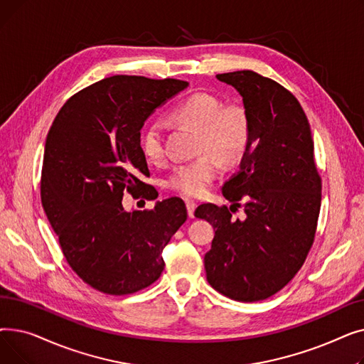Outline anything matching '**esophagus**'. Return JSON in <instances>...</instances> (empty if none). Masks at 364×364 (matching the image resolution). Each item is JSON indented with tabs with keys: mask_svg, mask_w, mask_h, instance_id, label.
I'll list each match as a JSON object with an SVG mask.
<instances>
[{
	"mask_svg": "<svg viewBox=\"0 0 364 364\" xmlns=\"http://www.w3.org/2000/svg\"><path fill=\"white\" fill-rule=\"evenodd\" d=\"M186 208H187V214L190 218L195 217V209H196V203L193 200H187L186 202Z\"/></svg>",
	"mask_w": 364,
	"mask_h": 364,
	"instance_id": "obj_1",
	"label": "esophagus"
}]
</instances>
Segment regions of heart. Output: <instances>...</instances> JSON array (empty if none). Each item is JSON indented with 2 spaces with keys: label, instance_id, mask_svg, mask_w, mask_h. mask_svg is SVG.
I'll return each mask as SVG.
<instances>
[{
  "label": "heart",
  "instance_id": "b5f03b06",
  "mask_svg": "<svg viewBox=\"0 0 364 364\" xmlns=\"http://www.w3.org/2000/svg\"><path fill=\"white\" fill-rule=\"evenodd\" d=\"M168 118L196 129L198 150L213 152L224 164L239 161L250 144V122L246 113L236 106L223 107L221 100L208 92H195L183 99L169 110ZM141 150L150 162H159L164 158L161 125L153 124L144 129ZM217 171V159L206 153L195 161L176 166L166 184L186 198H196L215 178Z\"/></svg>",
  "mask_w": 364,
  "mask_h": 364
}]
</instances>
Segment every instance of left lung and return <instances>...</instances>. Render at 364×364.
Wrapping results in <instances>:
<instances>
[{
	"mask_svg": "<svg viewBox=\"0 0 364 364\" xmlns=\"http://www.w3.org/2000/svg\"><path fill=\"white\" fill-rule=\"evenodd\" d=\"M240 95L250 122V144L239 171L223 184L230 209L202 203L195 217L213 224L205 254L206 280L242 302L261 301L288 284L314 240L321 180L307 117L295 95L252 70L217 75ZM244 202L245 218L232 212Z\"/></svg>",
	"mask_w": 364,
	"mask_h": 364,
	"instance_id": "obj_1",
	"label": "left lung"
}]
</instances>
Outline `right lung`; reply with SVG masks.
<instances>
[{
	"mask_svg": "<svg viewBox=\"0 0 364 364\" xmlns=\"http://www.w3.org/2000/svg\"><path fill=\"white\" fill-rule=\"evenodd\" d=\"M188 82L114 75L63 105L44 149L41 202L72 270L91 288L128 295L164 272V247L187 220L180 198L127 211L124 192L156 199L140 129Z\"/></svg>",
	"mask_w": 364,
	"mask_h": 364,
	"instance_id": "right-lung-1",
	"label": "right lung"
}]
</instances>
